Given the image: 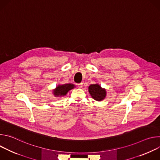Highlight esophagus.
I'll return each instance as SVG.
<instances>
[{
  "label": "esophagus",
  "mask_w": 160,
  "mask_h": 160,
  "mask_svg": "<svg viewBox=\"0 0 160 160\" xmlns=\"http://www.w3.org/2000/svg\"><path fill=\"white\" fill-rule=\"evenodd\" d=\"M78 87H79V88H82V87H83V83H78Z\"/></svg>",
  "instance_id": "1"
}]
</instances>
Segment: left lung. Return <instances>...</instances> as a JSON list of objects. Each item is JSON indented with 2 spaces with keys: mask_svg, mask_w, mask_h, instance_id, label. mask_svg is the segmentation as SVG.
Masks as SVG:
<instances>
[{
  "mask_svg": "<svg viewBox=\"0 0 160 160\" xmlns=\"http://www.w3.org/2000/svg\"><path fill=\"white\" fill-rule=\"evenodd\" d=\"M88 92L94 100L97 101H101L106 98V90L102 88L98 83L91 84L88 87Z\"/></svg>",
  "mask_w": 160,
  "mask_h": 160,
  "instance_id": "1",
  "label": "left lung"
}]
</instances>
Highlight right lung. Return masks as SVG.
Instances as JSON below:
<instances>
[{
  "label": "right lung",
  "instance_id": "right-lung-1",
  "mask_svg": "<svg viewBox=\"0 0 160 160\" xmlns=\"http://www.w3.org/2000/svg\"><path fill=\"white\" fill-rule=\"evenodd\" d=\"M75 88L73 83H66L62 85H58L56 87L52 90L53 95L56 98H62L65 96L69 91Z\"/></svg>",
  "mask_w": 160,
  "mask_h": 160
}]
</instances>
